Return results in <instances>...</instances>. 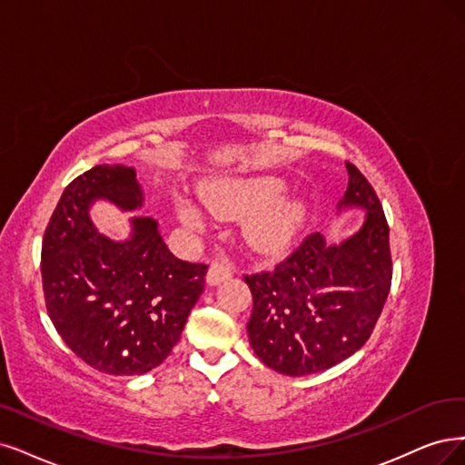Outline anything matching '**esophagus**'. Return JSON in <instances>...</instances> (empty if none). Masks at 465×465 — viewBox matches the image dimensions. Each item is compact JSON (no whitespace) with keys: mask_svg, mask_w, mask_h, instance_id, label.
I'll list each match as a JSON object with an SVG mask.
<instances>
[{"mask_svg":"<svg viewBox=\"0 0 465 465\" xmlns=\"http://www.w3.org/2000/svg\"><path fill=\"white\" fill-rule=\"evenodd\" d=\"M233 273V264L228 259H220L216 262H213V266L209 268V273H206V282L211 285H218L222 282H226L232 278Z\"/></svg>","mask_w":465,"mask_h":465,"instance_id":"34e87169","label":"esophagus"}]
</instances>
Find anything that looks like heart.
Instances as JSON below:
<instances>
[{"mask_svg":"<svg viewBox=\"0 0 465 465\" xmlns=\"http://www.w3.org/2000/svg\"><path fill=\"white\" fill-rule=\"evenodd\" d=\"M283 180L276 176H256L218 182L206 189L204 197L213 213L223 218L252 216L262 213L261 218L252 223V242L264 251H280L291 242V237L295 235L304 218V206L299 203L275 204L283 197ZM270 205L272 206V210L269 209ZM178 216L192 228L203 222L199 206L192 201H182L178 204Z\"/></svg>","mask_w":465,"mask_h":465,"instance_id":"1","label":"heart"}]
</instances>
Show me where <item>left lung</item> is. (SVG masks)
Segmentation results:
<instances>
[{
    "instance_id": "obj_1",
    "label": "left lung",
    "mask_w": 465,
    "mask_h": 465,
    "mask_svg": "<svg viewBox=\"0 0 465 465\" xmlns=\"http://www.w3.org/2000/svg\"><path fill=\"white\" fill-rule=\"evenodd\" d=\"M342 206H364L366 222L339 245L314 232L273 270L247 273L252 314L249 342L283 375L328 370L364 347L392 280L389 223L375 189L347 161Z\"/></svg>"
}]
</instances>
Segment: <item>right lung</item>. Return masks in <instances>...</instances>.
Segmentation results:
<instances>
[{
    "label": "right lung",
    "instance_id": "right-lung-1",
    "mask_svg": "<svg viewBox=\"0 0 465 465\" xmlns=\"http://www.w3.org/2000/svg\"><path fill=\"white\" fill-rule=\"evenodd\" d=\"M107 199L142 206L135 170L97 164L64 187L42 242L47 314L78 358L111 375H140L164 362L204 289L206 264L168 251L151 218H132L128 242L97 233L88 209Z\"/></svg>",
    "mask_w": 465,
    "mask_h": 465
}]
</instances>
